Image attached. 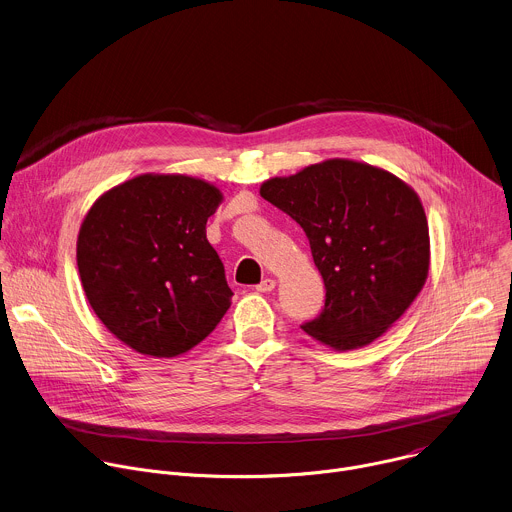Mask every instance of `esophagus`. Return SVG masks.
<instances>
[{"instance_id": "esophagus-1", "label": "esophagus", "mask_w": 512, "mask_h": 512, "mask_svg": "<svg viewBox=\"0 0 512 512\" xmlns=\"http://www.w3.org/2000/svg\"><path fill=\"white\" fill-rule=\"evenodd\" d=\"M255 289H257V291H261V294H267V291H273V289H275V279L265 277L261 283H257V285H255Z\"/></svg>"}]
</instances>
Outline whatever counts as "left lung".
I'll return each mask as SVG.
<instances>
[{"mask_svg":"<svg viewBox=\"0 0 512 512\" xmlns=\"http://www.w3.org/2000/svg\"><path fill=\"white\" fill-rule=\"evenodd\" d=\"M261 196L304 229L326 285L302 330L334 350L367 346L413 304L429 271L425 210L387 170L326 160L261 184Z\"/></svg>","mask_w":512,"mask_h":512,"instance_id":"1","label":"left lung"}]
</instances>
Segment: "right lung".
<instances>
[{
	"label": "right lung",
	"instance_id": "obj_1",
	"mask_svg": "<svg viewBox=\"0 0 512 512\" xmlns=\"http://www.w3.org/2000/svg\"><path fill=\"white\" fill-rule=\"evenodd\" d=\"M216 186L184 174H141L107 190L87 212L77 265L97 318L139 354L172 358L202 342L233 291L206 221Z\"/></svg>",
	"mask_w": 512,
	"mask_h": 512
}]
</instances>
